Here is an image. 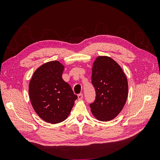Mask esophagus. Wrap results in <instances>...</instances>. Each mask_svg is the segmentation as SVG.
Returning a JSON list of instances; mask_svg holds the SVG:
<instances>
[{
	"label": "esophagus",
	"instance_id": "obj_1",
	"mask_svg": "<svg viewBox=\"0 0 160 160\" xmlns=\"http://www.w3.org/2000/svg\"><path fill=\"white\" fill-rule=\"evenodd\" d=\"M83 93H79V94H78V99H79V100H81V99H83Z\"/></svg>",
	"mask_w": 160,
	"mask_h": 160
}]
</instances>
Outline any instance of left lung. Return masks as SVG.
Returning <instances> with one entry per match:
<instances>
[{"instance_id": "1", "label": "left lung", "mask_w": 160, "mask_h": 160, "mask_svg": "<svg viewBox=\"0 0 160 160\" xmlns=\"http://www.w3.org/2000/svg\"><path fill=\"white\" fill-rule=\"evenodd\" d=\"M91 83L95 91V99L90 103L92 113L103 122L113 119L128 98V80L122 69L111 58L98 57L92 68Z\"/></svg>"}]
</instances>
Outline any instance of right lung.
I'll return each mask as SVG.
<instances>
[{
	"mask_svg": "<svg viewBox=\"0 0 160 160\" xmlns=\"http://www.w3.org/2000/svg\"><path fill=\"white\" fill-rule=\"evenodd\" d=\"M63 70L59 61L46 62L34 72L28 87L33 109L50 123L66 119L77 99L71 86L62 78Z\"/></svg>",
	"mask_w": 160,
	"mask_h": 160,
	"instance_id": "1",
	"label": "right lung"
}]
</instances>
